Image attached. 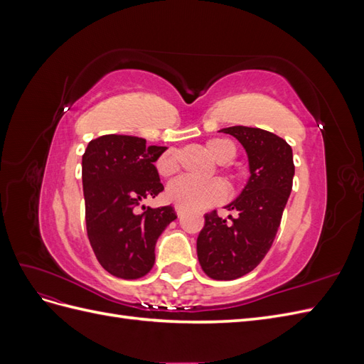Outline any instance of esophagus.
<instances>
[{"instance_id":"34e87169","label":"esophagus","mask_w":364,"mask_h":364,"mask_svg":"<svg viewBox=\"0 0 364 364\" xmlns=\"http://www.w3.org/2000/svg\"><path fill=\"white\" fill-rule=\"evenodd\" d=\"M176 214H178V217H182L183 214H185V211L182 208H179V206H176Z\"/></svg>"}]
</instances>
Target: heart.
I'll use <instances>...</instances> for the list:
<instances>
[{"mask_svg": "<svg viewBox=\"0 0 364 364\" xmlns=\"http://www.w3.org/2000/svg\"><path fill=\"white\" fill-rule=\"evenodd\" d=\"M206 150L220 165L232 164L237 158V147L232 141L214 138L206 142ZM179 151L168 150L156 162L158 173L162 178H171L179 171ZM228 196V190L222 181L197 182L188 178H181L167 186V200L174 206L186 211H197L222 203Z\"/></svg>", "mask_w": 364, "mask_h": 364, "instance_id": "b5f03b06", "label": "heart"}]
</instances>
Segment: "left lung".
Listing matches in <instances>:
<instances>
[{
  "label": "left lung",
  "instance_id": "1",
  "mask_svg": "<svg viewBox=\"0 0 364 364\" xmlns=\"http://www.w3.org/2000/svg\"><path fill=\"white\" fill-rule=\"evenodd\" d=\"M218 132L232 135L245 147L249 181L225 208L237 215L222 218L213 211L197 237V258L203 272L217 281L245 277L272 247L293 186L291 147L272 132L232 126Z\"/></svg>",
  "mask_w": 364,
  "mask_h": 364
}]
</instances>
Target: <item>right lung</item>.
<instances>
[{"mask_svg":"<svg viewBox=\"0 0 364 364\" xmlns=\"http://www.w3.org/2000/svg\"><path fill=\"white\" fill-rule=\"evenodd\" d=\"M167 147L144 138L103 135L87 144L82 158L87 238L102 267L117 278L138 279L155 264L159 235L174 208L141 206L162 190L155 162Z\"/></svg>","mask_w":364,"mask_h":364,"instance_id":"add662e5","label":"right lung"}]
</instances>
